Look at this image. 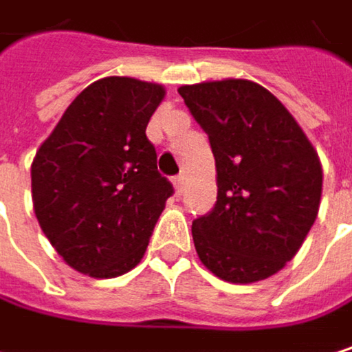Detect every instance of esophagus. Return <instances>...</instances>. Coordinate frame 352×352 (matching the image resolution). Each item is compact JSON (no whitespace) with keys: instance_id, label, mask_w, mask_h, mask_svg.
<instances>
[{"instance_id":"obj_1","label":"esophagus","mask_w":352,"mask_h":352,"mask_svg":"<svg viewBox=\"0 0 352 352\" xmlns=\"http://www.w3.org/2000/svg\"><path fill=\"white\" fill-rule=\"evenodd\" d=\"M184 188H186V177H184V175H177V177H175V194L182 196Z\"/></svg>"}]
</instances>
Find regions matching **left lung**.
Wrapping results in <instances>:
<instances>
[{
	"mask_svg": "<svg viewBox=\"0 0 352 352\" xmlns=\"http://www.w3.org/2000/svg\"><path fill=\"white\" fill-rule=\"evenodd\" d=\"M179 94L217 162V204L192 223L198 258L227 283L264 280L295 258L318 219V152L287 107L252 80L202 82Z\"/></svg>",
	"mask_w": 352,
	"mask_h": 352,
	"instance_id": "left-lung-1",
	"label": "left lung"
}]
</instances>
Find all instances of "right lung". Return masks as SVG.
Segmentation results:
<instances>
[{
    "label": "right lung",
    "mask_w": 352,
    "mask_h": 352,
    "mask_svg": "<svg viewBox=\"0 0 352 352\" xmlns=\"http://www.w3.org/2000/svg\"><path fill=\"white\" fill-rule=\"evenodd\" d=\"M160 84L109 76L84 88L32 160V204L55 252L74 270L115 278L140 264L173 196L146 125Z\"/></svg>",
    "instance_id": "add662e5"
}]
</instances>
